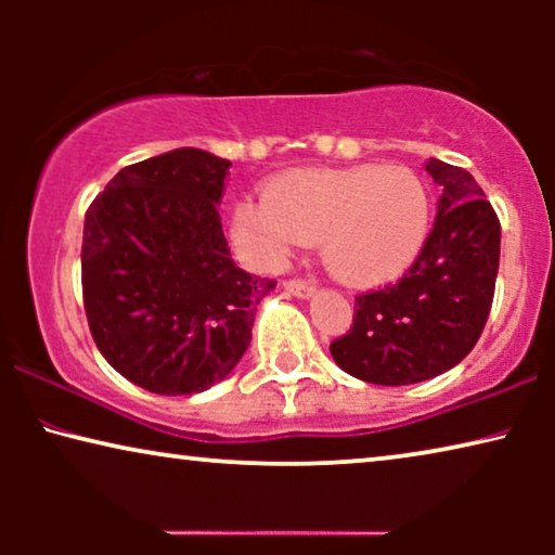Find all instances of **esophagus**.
I'll return each mask as SVG.
<instances>
[{
	"instance_id": "34e87169",
	"label": "esophagus",
	"mask_w": 555,
	"mask_h": 555,
	"mask_svg": "<svg viewBox=\"0 0 555 555\" xmlns=\"http://www.w3.org/2000/svg\"><path fill=\"white\" fill-rule=\"evenodd\" d=\"M283 287L291 295H298V298H310L315 293V285L308 283V280H285Z\"/></svg>"
}]
</instances>
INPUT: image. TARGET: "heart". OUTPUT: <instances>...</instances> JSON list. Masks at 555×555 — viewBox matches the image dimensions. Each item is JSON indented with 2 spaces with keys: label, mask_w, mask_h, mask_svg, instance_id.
I'll list each match as a JSON object with an SVG mask.
<instances>
[{
  "label": "heart",
  "mask_w": 555,
  "mask_h": 555,
  "mask_svg": "<svg viewBox=\"0 0 555 555\" xmlns=\"http://www.w3.org/2000/svg\"><path fill=\"white\" fill-rule=\"evenodd\" d=\"M429 219L427 186L401 166L302 169L272 179L268 199L240 202L232 232L257 268H278L300 242H318L338 280L378 285L422 253Z\"/></svg>",
  "instance_id": "obj_1"
}]
</instances>
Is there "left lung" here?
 <instances>
[{
	"instance_id": "1",
	"label": "left lung",
	"mask_w": 555,
	"mask_h": 555,
	"mask_svg": "<svg viewBox=\"0 0 555 555\" xmlns=\"http://www.w3.org/2000/svg\"><path fill=\"white\" fill-rule=\"evenodd\" d=\"M442 186L437 219L412 268L356 298L351 331L331 344L346 374L382 386L427 382L465 359L488 323L500 264V219L473 173L429 158Z\"/></svg>"
}]
</instances>
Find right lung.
I'll use <instances>...</instances> for the list:
<instances>
[{
    "label": "right lung",
    "instance_id": "right-lung-1",
    "mask_svg": "<svg viewBox=\"0 0 555 555\" xmlns=\"http://www.w3.org/2000/svg\"><path fill=\"white\" fill-rule=\"evenodd\" d=\"M230 162L177 149L120 169L82 227V302L103 359L162 397L237 366L275 280L234 264L217 204Z\"/></svg>",
    "mask_w": 555,
    "mask_h": 555
}]
</instances>
